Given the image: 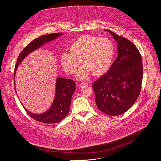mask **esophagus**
Here are the masks:
<instances>
[{"label":"esophagus","instance_id":"obj_1","mask_svg":"<svg viewBox=\"0 0 161 161\" xmlns=\"http://www.w3.org/2000/svg\"><path fill=\"white\" fill-rule=\"evenodd\" d=\"M86 85H88V84L86 83H80V86L82 87V86H85Z\"/></svg>","mask_w":161,"mask_h":161}]
</instances>
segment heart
Segmentation results:
<instances>
[{"instance_id":"obj_1","label":"heart","mask_w":161,"mask_h":161,"mask_svg":"<svg viewBox=\"0 0 161 161\" xmlns=\"http://www.w3.org/2000/svg\"><path fill=\"white\" fill-rule=\"evenodd\" d=\"M69 52H63L60 64L69 75L73 74L79 65L83 64L76 74L78 80L87 79L92 74L99 75L106 72L113 60L114 47L107 37L83 35L69 46Z\"/></svg>"}]
</instances>
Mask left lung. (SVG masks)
Segmentation results:
<instances>
[{"mask_svg":"<svg viewBox=\"0 0 161 161\" xmlns=\"http://www.w3.org/2000/svg\"><path fill=\"white\" fill-rule=\"evenodd\" d=\"M117 43V58L92 87L98 109L111 116L127 111L139 97L143 80L142 56L129 40L106 30Z\"/></svg>","mask_w":161,"mask_h":161,"instance_id":"1","label":"left lung"}]
</instances>
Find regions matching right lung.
I'll list each match as a JSON object with an SVG mask.
<instances>
[{
  "label": "right lung",
  "mask_w": 161,
  "mask_h": 161,
  "mask_svg": "<svg viewBox=\"0 0 161 161\" xmlns=\"http://www.w3.org/2000/svg\"><path fill=\"white\" fill-rule=\"evenodd\" d=\"M62 35H63V34L59 32L43 35L33 40L21 51L18 56L14 73V83L16 93L15 75L18 65L30 53L40 48L42 46L47 42L54 41ZM55 82V93L54 99L51 106L46 111L40 114L34 113L29 111L21 103L25 111L33 119L42 123L55 124L62 121L69 112L71 98L76 90L75 82L72 80L63 78L58 76L57 77Z\"/></svg>",
  "instance_id": "right-lung-1"
}]
</instances>
